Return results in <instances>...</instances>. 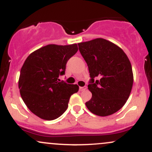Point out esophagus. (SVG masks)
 <instances>
[{"label": "esophagus", "mask_w": 152, "mask_h": 152, "mask_svg": "<svg viewBox=\"0 0 152 152\" xmlns=\"http://www.w3.org/2000/svg\"><path fill=\"white\" fill-rule=\"evenodd\" d=\"M87 87L86 86H83V87H79V91H84L86 89Z\"/></svg>", "instance_id": "1"}]
</instances>
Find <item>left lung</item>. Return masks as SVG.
I'll return each instance as SVG.
<instances>
[{
    "instance_id": "left-lung-1",
    "label": "left lung",
    "mask_w": 152,
    "mask_h": 152,
    "mask_svg": "<svg viewBox=\"0 0 152 152\" xmlns=\"http://www.w3.org/2000/svg\"><path fill=\"white\" fill-rule=\"evenodd\" d=\"M90 73L92 97L86 106L91 113L107 116L121 109L129 97L134 82L132 64L120 47L104 38L78 43ZM95 77L99 80L94 81Z\"/></svg>"
}]
</instances>
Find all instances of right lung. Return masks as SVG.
I'll list each match as a JSON object with an SVG mask.
<instances>
[{
  "mask_svg": "<svg viewBox=\"0 0 152 152\" xmlns=\"http://www.w3.org/2000/svg\"><path fill=\"white\" fill-rule=\"evenodd\" d=\"M78 51L76 43L49 44L31 53L26 59L18 80L21 98L33 114L44 120L56 119L67 109L77 84L59 82L68 60Z\"/></svg>",
  "mask_w": 152,
  "mask_h": 152,
  "instance_id": "add662e5",
  "label": "right lung"
}]
</instances>
